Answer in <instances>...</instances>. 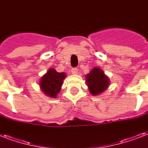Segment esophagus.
<instances>
[{
  "label": "esophagus",
  "mask_w": 148,
  "mask_h": 148,
  "mask_svg": "<svg viewBox=\"0 0 148 148\" xmlns=\"http://www.w3.org/2000/svg\"><path fill=\"white\" fill-rule=\"evenodd\" d=\"M71 73L73 74H78V69H77V68H73V69L71 70Z\"/></svg>",
  "instance_id": "34e87169"
}]
</instances>
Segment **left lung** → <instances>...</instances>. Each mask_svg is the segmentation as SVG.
<instances>
[{"instance_id":"left-lung-1","label":"left lung","mask_w":148,"mask_h":148,"mask_svg":"<svg viewBox=\"0 0 148 148\" xmlns=\"http://www.w3.org/2000/svg\"><path fill=\"white\" fill-rule=\"evenodd\" d=\"M86 83L92 95H101L109 87L110 79L99 67L93 68L85 76Z\"/></svg>"}]
</instances>
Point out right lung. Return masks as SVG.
Segmentation results:
<instances>
[{
  "mask_svg": "<svg viewBox=\"0 0 148 148\" xmlns=\"http://www.w3.org/2000/svg\"><path fill=\"white\" fill-rule=\"evenodd\" d=\"M64 72L59 73L55 69L50 68L47 73L41 77L40 81V88L43 93L51 98H56L58 93L61 90L63 81L66 77Z\"/></svg>",
  "mask_w": 148,
  "mask_h": 148,
  "instance_id": "right-lung-1",
  "label": "right lung"
}]
</instances>
